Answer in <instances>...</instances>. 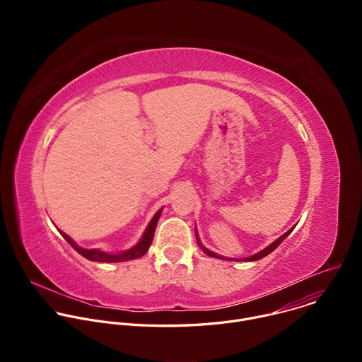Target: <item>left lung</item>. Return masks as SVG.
I'll list each match as a JSON object with an SVG mask.
<instances>
[{
	"instance_id": "left-lung-1",
	"label": "left lung",
	"mask_w": 362,
	"mask_h": 362,
	"mask_svg": "<svg viewBox=\"0 0 362 362\" xmlns=\"http://www.w3.org/2000/svg\"><path fill=\"white\" fill-rule=\"evenodd\" d=\"M293 230V228L292 229H289L285 235H282L279 239H276L274 243H271L268 247H265L264 250H261L259 253H256V255H253V256H250V257H246V259H242V261H259V259H262V257L264 256H267V255H269L271 252H274L281 243H282V240L284 239H286V236L291 233ZM199 240V239H197ZM199 246L202 247V250L206 253V255H208V256H212V257H219V259H229V257H223V256H221V255H216V253H214V252H211L209 249H206L204 246H202V243L199 242Z\"/></svg>"
}]
</instances>
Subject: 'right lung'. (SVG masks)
Masks as SVG:
<instances>
[{"label": "right lung", "mask_w": 362, "mask_h": 362, "mask_svg": "<svg viewBox=\"0 0 362 362\" xmlns=\"http://www.w3.org/2000/svg\"><path fill=\"white\" fill-rule=\"evenodd\" d=\"M160 214H162V211H159L156 215H154V218H153L151 222L148 223V226H147V229H146L143 238L140 239V242H139L134 247H132V249H129V250H126V252H122V253H116V255L105 253V252L97 250V249H83V247L77 246L66 233H63V232H60V233L63 235V238H64L81 256H84L86 259H88V261H94V262H124V261L137 259V257L143 256V255L147 252V249H148L150 245H151L153 235H154V229H156V225H158V221H159V218H160Z\"/></svg>", "instance_id": "add662e5"}]
</instances>
